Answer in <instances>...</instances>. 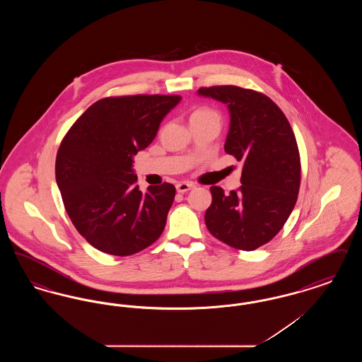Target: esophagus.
<instances>
[{"label": "esophagus", "instance_id": "1", "mask_svg": "<svg viewBox=\"0 0 362 362\" xmlns=\"http://www.w3.org/2000/svg\"><path fill=\"white\" fill-rule=\"evenodd\" d=\"M191 189H194V185L189 183V182H179V183L176 185L177 192H187V191H189Z\"/></svg>", "mask_w": 362, "mask_h": 362}]
</instances>
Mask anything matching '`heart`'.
<instances>
[{"mask_svg":"<svg viewBox=\"0 0 362 362\" xmlns=\"http://www.w3.org/2000/svg\"><path fill=\"white\" fill-rule=\"evenodd\" d=\"M191 118H218L217 114L209 108H201V110H197Z\"/></svg>","mask_w":362,"mask_h":362,"instance_id":"b5f03b06","label":"heart"}]
</instances>
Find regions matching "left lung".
<instances>
[{"mask_svg": "<svg viewBox=\"0 0 362 362\" xmlns=\"http://www.w3.org/2000/svg\"><path fill=\"white\" fill-rule=\"evenodd\" d=\"M198 95L229 111L224 149L243 164L241 186L225 195L211 186L209 232L225 244L254 251L282 229L296 205L301 165L291 123L270 98L240 86H210Z\"/></svg>", "mask_w": 362, "mask_h": 362, "instance_id": "left-lung-1", "label": "left lung"}]
</instances>
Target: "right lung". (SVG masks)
Segmentation results:
<instances>
[{
	"instance_id": "add662e5",
	"label": "right lung",
	"mask_w": 362,
	"mask_h": 362,
	"mask_svg": "<svg viewBox=\"0 0 362 362\" xmlns=\"http://www.w3.org/2000/svg\"><path fill=\"white\" fill-rule=\"evenodd\" d=\"M177 95L105 98L92 104L62 139L55 179L78 233L96 250L127 257L164 230L175 186L136 185L133 157L155 139Z\"/></svg>"
}]
</instances>
